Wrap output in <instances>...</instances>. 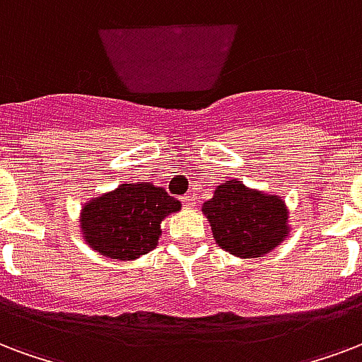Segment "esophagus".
Here are the masks:
<instances>
[{"label": "esophagus", "mask_w": 362, "mask_h": 362, "mask_svg": "<svg viewBox=\"0 0 362 362\" xmlns=\"http://www.w3.org/2000/svg\"><path fill=\"white\" fill-rule=\"evenodd\" d=\"M182 203L189 209V206H195V195H192V193H187V195H184L182 197Z\"/></svg>", "instance_id": "obj_1"}]
</instances>
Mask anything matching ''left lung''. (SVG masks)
Segmentation results:
<instances>
[{"label":"left lung","mask_w":362,"mask_h":362,"mask_svg":"<svg viewBox=\"0 0 362 362\" xmlns=\"http://www.w3.org/2000/svg\"><path fill=\"white\" fill-rule=\"evenodd\" d=\"M201 211L220 248L237 258H260L291 235L288 206L281 195L226 180L214 187Z\"/></svg>","instance_id":"left-lung-1"}]
</instances>
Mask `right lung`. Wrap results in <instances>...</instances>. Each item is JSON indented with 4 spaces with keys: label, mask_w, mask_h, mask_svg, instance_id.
I'll return each mask as SVG.
<instances>
[{
    "label": "right lung",
    "mask_w": 362,
    "mask_h": 362,
    "mask_svg": "<svg viewBox=\"0 0 362 362\" xmlns=\"http://www.w3.org/2000/svg\"><path fill=\"white\" fill-rule=\"evenodd\" d=\"M180 209V201L151 182L119 184L81 206L79 230L98 255L136 260L159 245L163 220Z\"/></svg>",
    "instance_id": "obj_1"
}]
</instances>
